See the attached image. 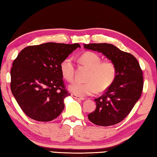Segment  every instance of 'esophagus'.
Masks as SVG:
<instances>
[{"instance_id": "obj_1", "label": "esophagus", "mask_w": 157, "mask_h": 157, "mask_svg": "<svg viewBox=\"0 0 157 157\" xmlns=\"http://www.w3.org/2000/svg\"><path fill=\"white\" fill-rule=\"evenodd\" d=\"M71 96H72V97H73L74 98H76V99H77V100H84V99H85L84 98L79 97V96L76 95V94H71Z\"/></svg>"}]
</instances>
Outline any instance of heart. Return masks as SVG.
<instances>
[{"instance_id":"obj_1","label":"heart","mask_w":157,"mask_h":157,"mask_svg":"<svg viewBox=\"0 0 157 157\" xmlns=\"http://www.w3.org/2000/svg\"><path fill=\"white\" fill-rule=\"evenodd\" d=\"M83 65L90 69L87 82L76 81L69 87L70 91L78 96H87L103 92L114 83L117 77L116 65L110 60H103L97 53L92 52H85L80 57ZM74 60L67 57L60 64V70L63 78L67 81H73L74 76Z\"/></svg>"}]
</instances>
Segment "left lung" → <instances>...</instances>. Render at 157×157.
<instances>
[{
    "label": "left lung",
    "instance_id": "left-lung-1",
    "mask_svg": "<svg viewBox=\"0 0 157 157\" xmlns=\"http://www.w3.org/2000/svg\"><path fill=\"white\" fill-rule=\"evenodd\" d=\"M84 48L101 52L114 63L117 70L114 83L105 94L95 98L97 108L88 114V119L99 126L117 124L128 116L141 97L144 87L141 68L132 54L112 44H84Z\"/></svg>",
    "mask_w": 157,
    "mask_h": 157
}]
</instances>
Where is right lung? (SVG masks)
Returning <instances> with one entry per match:
<instances>
[{
	"instance_id": "obj_1",
	"label": "right lung",
	"mask_w": 157,
	"mask_h": 157,
	"mask_svg": "<svg viewBox=\"0 0 157 157\" xmlns=\"http://www.w3.org/2000/svg\"><path fill=\"white\" fill-rule=\"evenodd\" d=\"M78 43H46L22 49L12 63L10 87L22 110L37 121H51L64 109L65 89L60 64Z\"/></svg>"
}]
</instances>
